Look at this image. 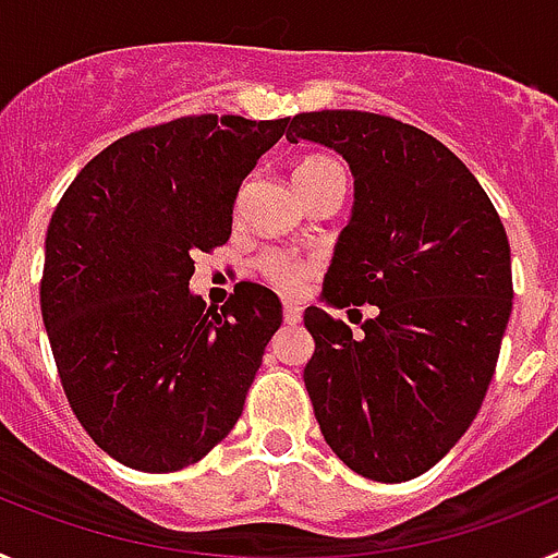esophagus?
Instances as JSON below:
<instances>
[{
    "label": "esophagus",
    "mask_w": 558,
    "mask_h": 558,
    "mask_svg": "<svg viewBox=\"0 0 558 558\" xmlns=\"http://www.w3.org/2000/svg\"><path fill=\"white\" fill-rule=\"evenodd\" d=\"M282 315L288 327H299V324H302V307H299V304H284Z\"/></svg>",
    "instance_id": "obj_1"
}]
</instances>
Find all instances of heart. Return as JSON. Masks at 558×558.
Instances as JSON below:
<instances>
[{"label": "heart", "instance_id": "b5f03b06", "mask_svg": "<svg viewBox=\"0 0 558 558\" xmlns=\"http://www.w3.org/2000/svg\"><path fill=\"white\" fill-rule=\"evenodd\" d=\"M340 172V167L335 165L332 159L327 156H307V159L299 161L293 172V181H295V190L304 192L310 186L322 184L324 179ZM256 270L263 274L265 282L274 284L279 293L284 295H295L302 293V288L307 284V279L313 276L315 265L304 256H293V254H284V251H268L256 259Z\"/></svg>", "mask_w": 558, "mask_h": 558}]
</instances>
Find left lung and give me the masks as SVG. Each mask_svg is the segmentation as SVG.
Masks as SVG:
<instances>
[{"label": "left lung", "instance_id": "left-lung-1", "mask_svg": "<svg viewBox=\"0 0 558 558\" xmlns=\"http://www.w3.org/2000/svg\"><path fill=\"white\" fill-rule=\"evenodd\" d=\"M288 140L349 161L354 209L324 299L377 307L357 335L327 310H304L315 418L349 470L411 481L452 450L489 391L514 299L509 236L466 165L418 128L310 111L295 113Z\"/></svg>", "mask_w": 558, "mask_h": 558}]
</instances>
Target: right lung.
I'll list each match as a JSON object with an SVG mask.
<instances>
[{
	"mask_svg": "<svg viewBox=\"0 0 558 558\" xmlns=\"http://www.w3.org/2000/svg\"><path fill=\"white\" fill-rule=\"evenodd\" d=\"M288 122L201 113L133 131L52 211L41 315L63 393L131 470H184L243 413L282 304L240 282L206 310L190 293L192 256L229 240L240 184Z\"/></svg>",
	"mask_w": 558,
	"mask_h": 558,
	"instance_id": "1",
	"label": "right lung"
}]
</instances>
